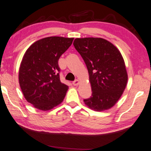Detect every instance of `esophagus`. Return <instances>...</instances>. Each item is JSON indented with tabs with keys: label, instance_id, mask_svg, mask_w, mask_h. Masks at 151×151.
Instances as JSON below:
<instances>
[{
	"label": "esophagus",
	"instance_id": "34e87169",
	"mask_svg": "<svg viewBox=\"0 0 151 151\" xmlns=\"http://www.w3.org/2000/svg\"><path fill=\"white\" fill-rule=\"evenodd\" d=\"M79 83H80V82H79V80H76L73 82V84L74 86H78V84H79Z\"/></svg>",
	"mask_w": 151,
	"mask_h": 151
}]
</instances>
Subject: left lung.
I'll list each match as a JSON object with an SVG mask.
<instances>
[{"mask_svg": "<svg viewBox=\"0 0 151 151\" xmlns=\"http://www.w3.org/2000/svg\"><path fill=\"white\" fill-rule=\"evenodd\" d=\"M73 45L87 67L92 95L84 102L102 111L114 106L127 86L128 75L118 49L101 38H76Z\"/></svg>", "mask_w": 151, "mask_h": 151, "instance_id": "8db88e82", "label": "left lung"}]
</instances>
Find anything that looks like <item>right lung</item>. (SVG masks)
Segmentation results:
<instances>
[{
  "label": "right lung",
  "mask_w": 151,
  "mask_h": 151,
  "mask_svg": "<svg viewBox=\"0 0 151 151\" xmlns=\"http://www.w3.org/2000/svg\"><path fill=\"white\" fill-rule=\"evenodd\" d=\"M73 40V38L47 37L35 42L24 53L19 84L27 101L36 109L50 110L65 98L68 86L60 80L58 60Z\"/></svg>",
  "instance_id": "obj_1"
}]
</instances>
